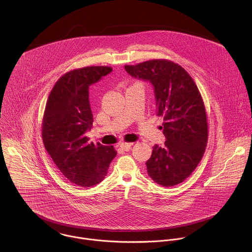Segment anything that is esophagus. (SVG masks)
<instances>
[{
  "label": "esophagus",
  "instance_id": "1",
  "mask_svg": "<svg viewBox=\"0 0 252 252\" xmlns=\"http://www.w3.org/2000/svg\"><path fill=\"white\" fill-rule=\"evenodd\" d=\"M133 145V143H121L120 144V148H122L123 150H129Z\"/></svg>",
  "mask_w": 252,
  "mask_h": 252
}]
</instances>
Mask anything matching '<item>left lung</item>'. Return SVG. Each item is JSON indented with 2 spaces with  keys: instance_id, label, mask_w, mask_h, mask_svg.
Returning a JSON list of instances; mask_svg holds the SVG:
<instances>
[{
  "instance_id": "obj_1",
  "label": "left lung",
  "mask_w": 252,
  "mask_h": 252,
  "mask_svg": "<svg viewBox=\"0 0 252 252\" xmlns=\"http://www.w3.org/2000/svg\"><path fill=\"white\" fill-rule=\"evenodd\" d=\"M131 76L154 88L157 115L164 119L163 147L155 144L146 161L148 176L171 187L186 180L200 163L208 144V120L201 93L181 66L165 59L125 65Z\"/></svg>"
}]
</instances>
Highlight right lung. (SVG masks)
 <instances>
[{
    "label": "right lung",
    "instance_id": "obj_1",
    "mask_svg": "<svg viewBox=\"0 0 252 252\" xmlns=\"http://www.w3.org/2000/svg\"><path fill=\"white\" fill-rule=\"evenodd\" d=\"M111 71L91 66L66 72L46 102L41 125L44 147L65 178L78 186L91 187L104 180L117 153L112 145L88 143L86 137L93 124L89 86Z\"/></svg>",
    "mask_w": 252,
    "mask_h": 252
}]
</instances>
